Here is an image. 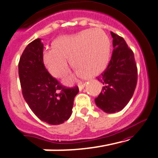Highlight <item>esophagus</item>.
<instances>
[{
    "label": "esophagus",
    "instance_id": "obj_1",
    "mask_svg": "<svg viewBox=\"0 0 158 158\" xmlns=\"http://www.w3.org/2000/svg\"><path fill=\"white\" fill-rule=\"evenodd\" d=\"M86 83H79V91H82L84 89V87L86 86Z\"/></svg>",
    "mask_w": 158,
    "mask_h": 158
}]
</instances>
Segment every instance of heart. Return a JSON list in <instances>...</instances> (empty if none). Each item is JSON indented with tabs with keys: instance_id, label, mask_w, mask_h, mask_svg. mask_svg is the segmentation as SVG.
I'll return each instance as SVG.
<instances>
[{
	"instance_id": "heart-1",
	"label": "heart",
	"mask_w": 158,
	"mask_h": 158,
	"mask_svg": "<svg viewBox=\"0 0 158 158\" xmlns=\"http://www.w3.org/2000/svg\"><path fill=\"white\" fill-rule=\"evenodd\" d=\"M54 48L44 51L43 61L50 74L62 78L69 72V61L77 76L94 77L104 72L109 62L110 41L104 31L99 29H85L76 34L59 37ZM74 76L64 79L70 85Z\"/></svg>"
}]
</instances>
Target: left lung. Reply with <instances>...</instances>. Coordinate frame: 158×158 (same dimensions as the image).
I'll return each instance as SVG.
<instances>
[{"instance_id":"1","label":"left lung","mask_w":158,"mask_h":158,"mask_svg":"<svg viewBox=\"0 0 158 158\" xmlns=\"http://www.w3.org/2000/svg\"><path fill=\"white\" fill-rule=\"evenodd\" d=\"M110 34L114 49L107 69L97 77L104 86L95 103L103 111L111 114L122 110L132 98L137 82V68L133 52L125 40L112 32Z\"/></svg>"}]
</instances>
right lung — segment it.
<instances>
[{
	"label": "right lung",
	"instance_id": "obj_1",
	"mask_svg": "<svg viewBox=\"0 0 158 158\" xmlns=\"http://www.w3.org/2000/svg\"><path fill=\"white\" fill-rule=\"evenodd\" d=\"M44 44L38 38L27 45L19 63L25 101L41 121L60 125L70 118L79 88H65L51 76L43 61Z\"/></svg>",
	"mask_w": 158,
	"mask_h": 158
}]
</instances>
